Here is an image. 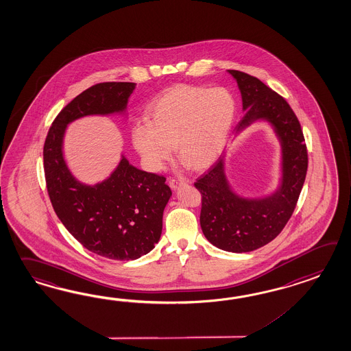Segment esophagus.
<instances>
[{
	"label": "esophagus",
	"instance_id": "esophagus-1",
	"mask_svg": "<svg viewBox=\"0 0 351 351\" xmlns=\"http://www.w3.org/2000/svg\"><path fill=\"white\" fill-rule=\"evenodd\" d=\"M184 184H186V182H184V180H169V187H171V189H178L180 186H184Z\"/></svg>",
	"mask_w": 351,
	"mask_h": 351
}]
</instances>
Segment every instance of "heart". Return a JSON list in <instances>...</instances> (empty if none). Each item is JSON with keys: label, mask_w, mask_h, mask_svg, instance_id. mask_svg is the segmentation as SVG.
I'll use <instances>...</instances> for the list:
<instances>
[{"label": "heart", "mask_w": 351, "mask_h": 351, "mask_svg": "<svg viewBox=\"0 0 351 351\" xmlns=\"http://www.w3.org/2000/svg\"><path fill=\"white\" fill-rule=\"evenodd\" d=\"M237 112V99L226 88L178 84L149 107V121L134 125L132 147L149 171L163 168L173 144L191 169L204 171L223 153Z\"/></svg>", "instance_id": "heart-1"}]
</instances>
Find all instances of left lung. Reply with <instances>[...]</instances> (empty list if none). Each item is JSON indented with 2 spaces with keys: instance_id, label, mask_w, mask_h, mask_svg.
I'll list each match as a JSON object with an SVG mask.
<instances>
[{
  "instance_id": "8db88e82",
  "label": "left lung",
  "mask_w": 351,
  "mask_h": 351,
  "mask_svg": "<svg viewBox=\"0 0 351 351\" xmlns=\"http://www.w3.org/2000/svg\"><path fill=\"white\" fill-rule=\"evenodd\" d=\"M228 72L237 82L245 111L235 134L261 120L270 123L280 144V180L277 189L267 196H239L228 183L223 155L197 180L195 187L202 195L199 222L206 239L221 250L247 253L276 239L291 219L308 158L301 123L285 98L253 75Z\"/></svg>"
}]
</instances>
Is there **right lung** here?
I'll list each match as a JSON object with an SVG mask.
<instances>
[{
  "label": "right lung",
  "instance_id": "add662e5",
  "mask_svg": "<svg viewBox=\"0 0 351 351\" xmlns=\"http://www.w3.org/2000/svg\"><path fill=\"white\" fill-rule=\"evenodd\" d=\"M136 83L105 82L83 90L50 126L44 144V171L53 208L86 249L112 261H135L152 252L163 228L171 196L165 177L140 171L121 155L110 177L96 184L77 180L66 165V126L86 116L125 114Z\"/></svg>",
  "mask_w": 351,
  "mask_h": 351
}]
</instances>
